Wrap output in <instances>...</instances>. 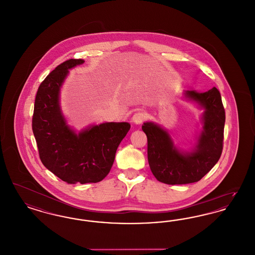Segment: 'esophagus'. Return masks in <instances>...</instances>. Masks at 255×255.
Instances as JSON below:
<instances>
[{"mask_svg":"<svg viewBox=\"0 0 255 255\" xmlns=\"http://www.w3.org/2000/svg\"><path fill=\"white\" fill-rule=\"evenodd\" d=\"M146 119V114L142 111H138V112H135L133 114V118H132V122L135 124H140L142 122H144V120Z\"/></svg>","mask_w":255,"mask_h":255,"instance_id":"1","label":"esophagus"}]
</instances>
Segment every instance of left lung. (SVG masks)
<instances>
[{"label":"left lung","instance_id":"left-lung-1","mask_svg":"<svg viewBox=\"0 0 255 255\" xmlns=\"http://www.w3.org/2000/svg\"><path fill=\"white\" fill-rule=\"evenodd\" d=\"M184 97L205 108L203 131L194 150L181 152L160 126L153 122L142 125L150 169L158 182L172 185L199 182L217 163L223 151L226 114L218 89L186 91Z\"/></svg>","mask_w":255,"mask_h":255}]
</instances>
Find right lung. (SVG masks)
Wrapping results in <instances>:
<instances>
[{"label": "right lung", "mask_w": 255, "mask_h": 255, "mask_svg": "<svg viewBox=\"0 0 255 255\" xmlns=\"http://www.w3.org/2000/svg\"><path fill=\"white\" fill-rule=\"evenodd\" d=\"M83 63V59L65 61L49 73L38 88L32 117L42 163L70 184L102 181L131 127L128 122H106L76 133L67 125L59 106L61 86L69 70Z\"/></svg>", "instance_id": "right-lung-1"}]
</instances>
